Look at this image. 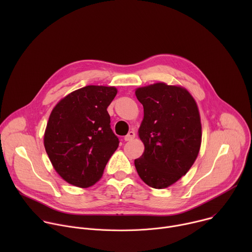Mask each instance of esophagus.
<instances>
[{
	"label": "esophagus",
	"mask_w": 252,
	"mask_h": 252,
	"mask_svg": "<svg viewBox=\"0 0 252 252\" xmlns=\"http://www.w3.org/2000/svg\"><path fill=\"white\" fill-rule=\"evenodd\" d=\"M135 137V132L134 131H129L126 136H125V140L126 141H129L132 140Z\"/></svg>",
	"instance_id": "34e87169"
}]
</instances>
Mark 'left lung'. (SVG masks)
<instances>
[{"mask_svg":"<svg viewBox=\"0 0 252 252\" xmlns=\"http://www.w3.org/2000/svg\"><path fill=\"white\" fill-rule=\"evenodd\" d=\"M135 95L143 105L138 136L145 152L134 165L149 187L166 189L187 174L198 156L202 135L198 106L187 89L165 83L137 88Z\"/></svg>","mask_w":252,"mask_h":252,"instance_id":"8db88e82","label":"left lung"}]
</instances>
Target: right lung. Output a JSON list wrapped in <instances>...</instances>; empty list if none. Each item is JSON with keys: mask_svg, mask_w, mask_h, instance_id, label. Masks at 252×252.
Masks as SVG:
<instances>
[{"mask_svg": "<svg viewBox=\"0 0 252 252\" xmlns=\"http://www.w3.org/2000/svg\"><path fill=\"white\" fill-rule=\"evenodd\" d=\"M116 87L87 86L63 97L53 109L44 134L47 155L67 184L86 189L102 176L119 147L106 109Z\"/></svg>", "mask_w": 252, "mask_h": 252, "instance_id": "1", "label": "right lung"}]
</instances>
